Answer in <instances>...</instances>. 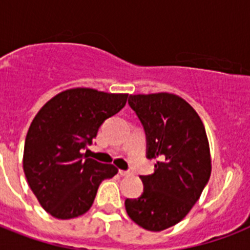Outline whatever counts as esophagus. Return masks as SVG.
<instances>
[{"mask_svg": "<svg viewBox=\"0 0 250 250\" xmlns=\"http://www.w3.org/2000/svg\"><path fill=\"white\" fill-rule=\"evenodd\" d=\"M119 175H122V176H129V175H131V172H129V171L119 170Z\"/></svg>", "mask_w": 250, "mask_h": 250, "instance_id": "esophagus-1", "label": "esophagus"}]
</instances>
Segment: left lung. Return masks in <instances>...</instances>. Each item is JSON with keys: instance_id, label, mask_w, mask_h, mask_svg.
Returning <instances> with one entry per match:
<instances>
[{"instance_id": "1", "label": "left lung", "mask_w": 250, "mask_h": 250, "mask_svg": "<svg viewBox=\"0 0 250 250\" xmlns=\"http://www.w3.org/2000/svg\"><path fill=\"white\" fill-rule=\"evenodd\" d=\"M128 104L144 125L146 157L158 161L140 176L144 192L125 200V211L143 229L164 231L189 213L209 182V141L196 110L176 94H129Z\"/></svg>"}]
</instances>
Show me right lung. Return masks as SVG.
Wrapping results in <instances>:
<instances>
[{"label":"right lung","mask_w":250,"mask_h":250,"mask_svg":"<svg viewBox=\"0 0 250 250\" xmlns=\"http://www.w3.org/2000/svg\"><path fill=\"white\" fill-rule=\"evenodd\" d=\"M128 94L71 88L56 94L33 118L25 136L23 170L40 205L58 219L90 209L114 165L86 158L84 149L105 119L125 107Z\"/></svg>","instance_id":"obj_1"}]
</instances>
